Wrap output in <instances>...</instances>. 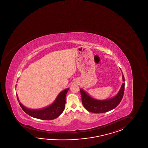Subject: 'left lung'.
Masks as SVG:
<instances>
[{"instance_id":"8db88e82","label":"left lung","mask_w":148,"mask_h":148,"mask_svg":"<svg viewBox=\"0 0 148 148\" xmlns=\"http://www.w3.org/2000/svg\"><path fill=\"white\" fill-rule=\"evenodd\" d=\"M123 81L125 77L123 74ZM125 90V83L122 84L119 92L114 97L103 101H99L92 97L87 94L83 89H80L83 106L89 112L95 113H105L115 108L123 99Z\"/></svg>"}]
</instances>
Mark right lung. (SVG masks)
Returning <instances> with one entry per match:
<instances>
[{"instance_id": "obj_1", "label": "right lung", "mask_w": 148, "mask_h": 148, "mask_svg": "<svg viewBox=\"0 0 148 148\" xmlns=\"http://www.w3.org/2000/svg\"><path fill=\"white\" fill-rule=\"evenodd\" d=\"M69 90V88H67L61 91L52 104L40 110L29 109L25 108L20 102L19 104L25 112L32 117L45 120H53L58 118L64 111L66 103V95ZM17 98L19 101L18 97Z\"/></svg>"}]
</instances>
